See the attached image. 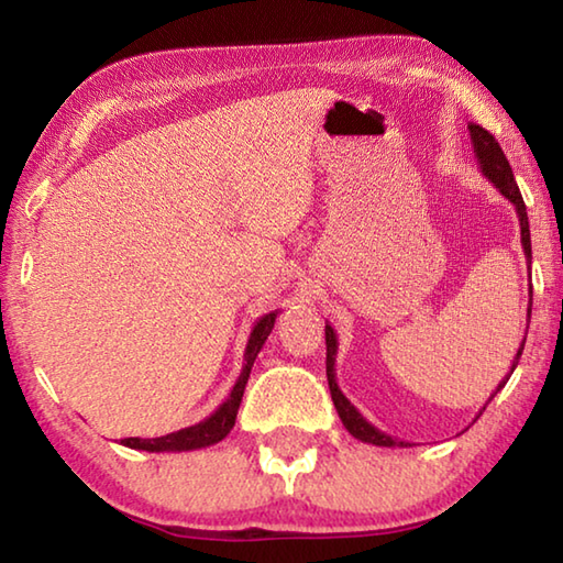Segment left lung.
I'll return each instance as SVG.
<instances>
[{
  "label": "left lung",
  "instance_id": "obj_1",
  "mask_svg": "<svg viewBox=\"0 0 563 563\" xmlns=\"http://www.w3.org/2000/svg\"><path fill=\"white\" fill-rule=\"evenodd\" d=\"M470 136H472V146H474V156H476V164H479L482 174L487 176L494 188H499V194L507 198V201L517 208V218H519V228H521V247H523V255H527V261L531 265V233H529V216H527V206H523V198H521V190L517 186V180H514L511 174V166L507 156H504V151L499 146V141L492 136L487 129H482L479 123H470ZM531 271V268H529ZM531 278V273H529ZM527 318L531 320V288H529V308H527ZM527 342V338H523ZM523 342L521 347L517 350V357L511 360V369L509 375L501 379L497 385V393L499 389L509 383V377L514 369L519 365V357H521V350H523ZM325 345H328V385H330V395H332V402H335L338 415L342 419V424H345V430L355 437L360 442H367V444H375V446H412L409 442L402 440H395V437H389L387 432L377 430L373 422H367L365 417L360 415V409L350 402V399L342 395V389L338 387V377H335V355H338V335L335 330H332L328 322H325ZM494 393V395H497ZM494 395L489 397V402L494 399Z\"/></svg>",
  "mask_w": 563,
  "mask_h": 563
}]
</instances>
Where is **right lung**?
<instances>
[{
  "mask_svg": "<svg viewBox=\"0 0 563 563\" xmlns=\"http://www.w3.org/2000/svg\"><path fill=\"white\" fill-rule=\"evenodd\" d=\"M275 318H278V310H273V312H268V316L258 318V322L253 325L251 338H247V345H245V355H243L245 362H243L241 375H238L231 395H228L225 402L218 407L211 417H206L203 422H198L194 427H184V430H178V432L154 437V440L126 437V440H121V444L129 446V450H141V452H190V450H203V446L221 442L223 437L233 430L238 407H241V399L245 393L247 377H251L253 362H255V357H258L261 347L265 345V340H268V335L273 332Z\"/></svg>",
  "mask_w": 563,
  "mask_h": 563,
  "instance_id": "1",
  "label": "right lung"
}]
</instances>
